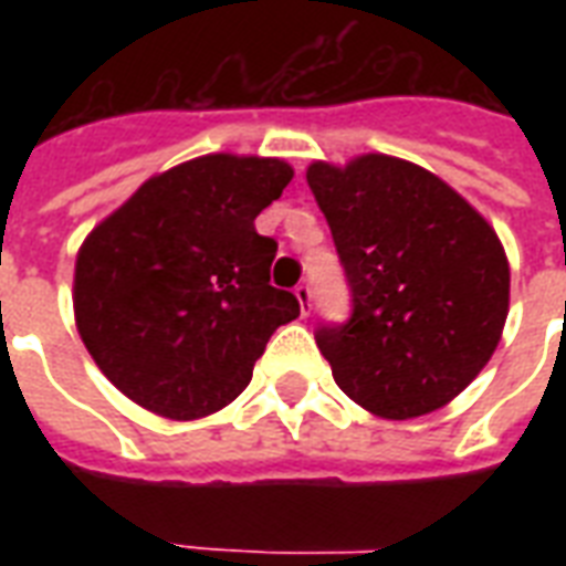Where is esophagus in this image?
<instances>
[{"mask_svg": "<svg viewBox=\"0 0 566 566\" xmlns=\"http://www.w3.org/2000/svg\"><path fill=\"white\" fill-rule=\"evenodd\" d=\"M296 300H300V308H302V317H308L311 314V287L308 284H296Z\"/></svg>", "mask_w": 566, "mask_h": 566, "instance_id": "obj_1", "label": "esophagus"}]
</instances>
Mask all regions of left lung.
Here are the masks:
<instances>
[{
	"instance_id": "1",
	"label": "left lung",
	"mask_w": 566,
	"mask_h": 566,
	"mask_svg": "<svg viewBox=\"0 0 566 566\" xmlns=\"http://www.w3.org/2000/svg\"><path fill=\"white\" fill-rule=\"evenodd\" d=\"M305 179L353 291V317L314 335L337 387L385 420L438 411L505 328L511 270L496 231L434 172L390 155L314 161Z\"/></svg>"
}]
</instances>
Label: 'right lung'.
Here are the masks:
<instances>
[{
  "instance_id": "obj_1",
  "label": "right lung",
  "mask_w": 566,
  "mask_h": 566,
  "mask_svg": "<svg viewBox=\"0 0 566 566\" xmlns=\"http://www.w3.org/2000/svg\"><path fill=\"white\" fill-rule=\"evenodd\" d=\"M291 164L202 155L153 176L84 238L75 326L117 390L170 420H199L243 394L275 328L300 317L270 284L273 238L255 217Z\"/></svg>"
}]
</instances>
